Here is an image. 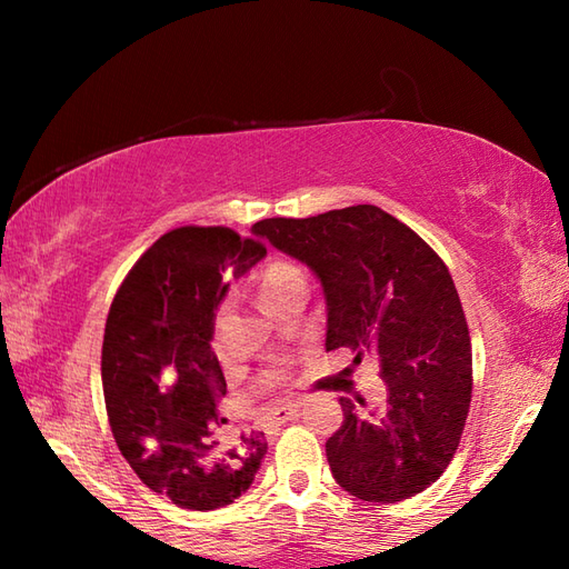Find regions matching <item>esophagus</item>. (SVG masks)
Instances as JSON below:
<instances>
[{"instance_id": "obj_1", "label": "esophagus", "mask_w": 569, "mask_h": 569, "mask_svg": "<svg viewBox=\"0 0 569 569\" xmlns=\"http://www.w3.org/2000/svg\"><path fill=\"white\" fill-rule=\"evenodd\" d=\"M298 410H300V401H291V403H286V406H278V408H273L271 413H269V420H273V422H288V420H293L298 416Z\"/></svg>"}]
</instances>
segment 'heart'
Masks as SVG:
<instances>
[{
	"label": "heart",
	"instance_id": "b5f03b06",
	"mask_svg": "<svg viewBox=\"0 0 569 569\" xmlns=\"http://www.w3.org/2000/svg\"><path fill=\"white\" fill-rule=\"evenodd\" d=\"M293 288H306V276H303V271H300L296 263H288V261H276V263H271L269 269L263 271L261 283H259L261 306H263V308H271L278 298H283L288 291H293ZM222 316H224V310L217 312V320H214L217 337H220Z\"/></svg>",
	"mask_w": 569,
	"mask_h": 569
}]
</instances>
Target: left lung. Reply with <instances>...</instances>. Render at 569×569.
Instances as JSON below:
<instances>
[{"label":"left lung","instance_id":"8db88e82","mask_svg":"<svg viewBox=\"0 0 569 569\" xmlns=\"http://www.w3.org/2000/svg\"><path fill=\"white\" fill-rule=\"evenodd\" d=\"M251 234L316 273L328 352L381 361V408L340 398L345 420L325 442L337 485L377 503L426 491L452 462L471 398L467 320L442 259L377 204L271 217Z\"/></svg>","mask_w":569,"mask_h":569}]
</instances>
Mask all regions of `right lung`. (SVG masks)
Masks as SVG:
<instances>
[{
  "mask_svg": "<svg viewBox=\"0 0 569 569\" xmlns=\"http://www.w3.org/2000/svg\"><path fill=\"white\" fill-rule=\"evenodd\" d=\"M266 257L227 227H180L134 263L104 325L102 389L114 440L139 479L180 509L241 497L266 455L263 435L224 447L214 428L227 393L212 352L232 278Z\"/></svg>",
  "mask_w": 569,
  "mask_h": 569,
  "instance_id": "obj_1",
  "label": "right lung"
}]
</instances>
